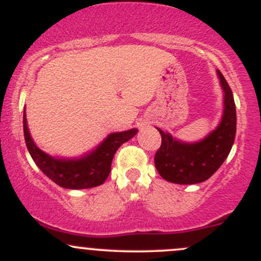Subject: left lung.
<instances>
[{"instance_id": "1", "label": "left lung", "mask_w": 261, "mask_h": 261, "mask_svg": "<svg viewBox=\"0 0 261 261\" xmlns=\"http://www.w3.org/2000/svg\"><path fill=\"white\" fill-rule=\"evenodd\" d=\"M225 91V110L220 125L206 139L196 144L174 140L160 128L162 145L155 152L154 163L165 180L177 184H196L208 179L230 154L236 135V107L232 91L220 70Z\"/></svg>"}]
</instances>
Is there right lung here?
Here are the masks:
<instances>
[{"label": "right lung", "instance_id": "right-lung-1", "mask_svg": "<svg viewBox=\"0 0 261 261\" xmlns=\"http://www.w3.org/2000/svg\"><path fill=\"white\" fill-rule=\"evenodd\" d=\"M138 130L131 128L123 133L111 134L93 152L78 160H62L49 156L34 144L29 134L23 112V135L26 146L34 162L54 183L63 188L84 189L101 186L111 172L112 159L116 150L136 135Z\"/></svg>", "mask_w": 261, "mask_h": 261}]
</instances>
